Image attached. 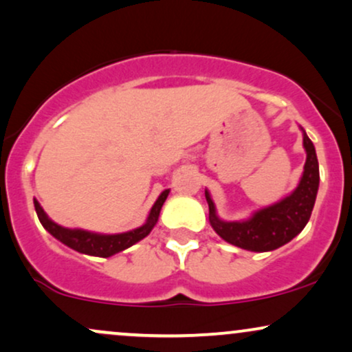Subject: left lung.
<instances>
[{
    "label": "left lung",
    "instance_id": "left-lung-1",
    "mask_svg": "<svg viewBox=\"0 0 352 352\" xmlns=\"http://www.w3.org/2000/svg\"><path fill=\"white\" fill-rule=\"evenodd\" d=\"M300 129L303 133V147L307 152L303 173L297 188L280 201L254 211L251 217L243 221H224L218 217L210 192L205 190L211 228L226 243L238 245L245 251L269 252L290 243L307 226L320 187V167L315 146L305 129Z\"/></svg>",
    "mask_w": 352,
    "mask_h": 352
}]
</instances>
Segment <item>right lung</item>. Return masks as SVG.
Wrapping results in <instances>:
<instances>
[{"label": "right lung", "instance_id": "right-lung-1", "mask_svg": "<svg viewBox=\"0 0 352 352\" xmlns=\"http://www.w3.org/2000/svg\"><path fill=\"white\" fill-rule=\"evenodd\" d=\"M168 192L170 190H164L159 195V198L155 200L154 205L149 211V217H147L146 223L142 226L135 228V230L120 232V234H101V232H91L78 230V228H63L60 224L52 221L47 217L39 201L34 198V208H36L37 218L45 231H49L55 239L60 241L62 244L69 245L70 249L77 251L80 254H87V256H95V257H111L114 254L124 251V249L131 248V245L139 243V241L149 236V232L154 230V226L157 224L160 210L162 205L167 200Z\"/></svg>", "mask_w": 352, "mask_h": 352}]
</instances>
